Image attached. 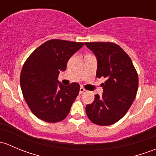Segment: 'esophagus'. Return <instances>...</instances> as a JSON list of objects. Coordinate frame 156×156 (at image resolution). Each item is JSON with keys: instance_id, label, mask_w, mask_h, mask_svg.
<instances>
[{"instance_id": "1", "label": "esophagus", "mask_w": 156, "mask_h": 156, "mask_svg": "<svg viewBox=\"0 0 156 156\" xmlns=\"http://www.w3.org/2000/svg\"><path fill=\"white\" fill-rule=\"evenodd\" d=\"M84 91H85V89H84V87H81V88H80V91H79V94H83V93L84 92Z\"/></svg>"}]
</instances>
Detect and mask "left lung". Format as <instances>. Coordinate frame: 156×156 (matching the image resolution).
Instances as JSON below:
<instances>
[{"label": "left lung", "instance_id": "obj_1", "mask_svg": "<svg viewBox=\"0 0 156 156\" xmlns=\"http://www.w3.org/2000/svg\"><path fill=\"white\" fill-rule=\"evenodd\" d=\"M97 58V78H103L102 97L86 106L88 119L97 125L119 122L131 106L138 89V75L130 56L112 42H85Z\"/></svg>", "mask_w": 156, "mask_h": 156}]
</instances>
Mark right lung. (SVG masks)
Segmentation results:
<instances>
[{"label":"right lung","mask_w":156,"mask_h":156,"mask_svg":"<svg viewBox=\"0 0 156 156\" xmlns=\"http://www.w3.org/2000/svg\"><path fill=\"white\" fill-rule=\"evenodd\" d=\"M84 46L82 42L52 39L36 48L20 75L23 95L31 112L41 120L56 123L66 118L80 90L78 83H59L69 58Z\"/></svg>","instance_id":"1"}]
</instances>
